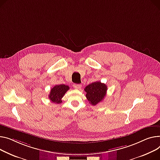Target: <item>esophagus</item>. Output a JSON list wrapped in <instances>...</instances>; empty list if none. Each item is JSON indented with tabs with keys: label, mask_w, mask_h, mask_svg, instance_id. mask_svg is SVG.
<instances>
[{
	"label": "esophagus",
	"mask_w": 160,
	"mask_h": 160,
	"mask_svg": "<svg viewBox=\"0 0 160 160\" xmlns=\"http://www.w3.org/2000/svg\"><path fill=\"white\" fill-rule=\"evenodd\" d=\"M73 88L74 89H80L81 88H82V86H81V85H80V84H74L73 85Z\"/></svg>",
	"instance_id": "obj_1"
}]
</instances>
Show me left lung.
<instances>
[{
	"label": "left lung",
	"instance_id": "8db88e82",
	"mask_svg": "<svg viewBox=\"0 0 160 160\" xmlns=\"http://www.w3.org/2000/svg\"><path fill=\"white\" fill-rule=\"evenodd\" d=\"M107 90V86L100 82H95L89 84L84 89L88 100L92 105H97L103 100Z\"/></svg>",
	"mask_w": 160,
	"mask_h": 160
}]
</instances>
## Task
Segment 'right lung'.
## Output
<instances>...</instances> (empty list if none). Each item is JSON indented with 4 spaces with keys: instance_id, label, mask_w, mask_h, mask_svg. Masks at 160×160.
Wrapping results in <instances>:
<instances>
[{
    "instance_id": "1",
    "label": "right lung",
    "mask_w": 160,
    "mask_h": 160,
    "mask_svg": "<svg viewBox=\"0 0 160 160\" xmlns=\"http://www.w3.org/2000/svg\"><path fill=\"white\" fill-rule=\"evenodd\" d=\"M69 89V87L66 85H57L51 89L49 98L52 102L59 104L62 103V98Z\"/></svg>"
}]
</instances>
